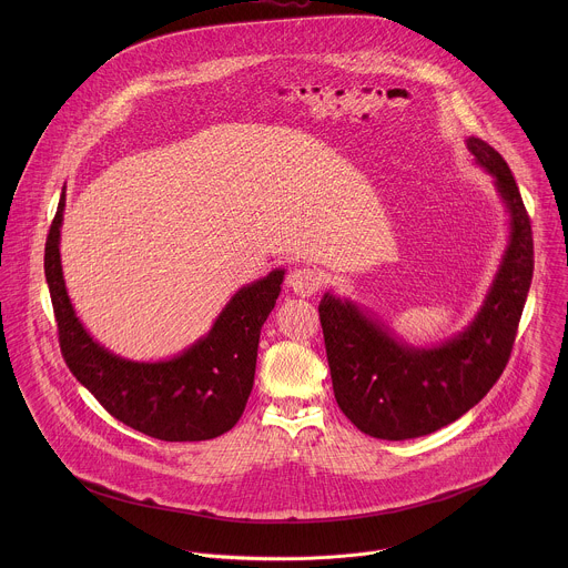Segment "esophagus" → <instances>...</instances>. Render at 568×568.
I'll use <instances>...</instances> for the list:
<instances>
[{"instance_id": "obj_1", "label": "esophagus", "mask_w": 568, "mask_h": 568, "mask_svg": "<svg viewBox=\"0 0 568 568\" xmlns=\"http://www.w3.org/2000/svg\"><path fill=\"white\" fill-rule=\"evenodd\" d=\"M324 284V275L317 268L311 266H302L288 273V286L295 295L300 297H311L315 295Z\"/></svg>"}]
</instances>
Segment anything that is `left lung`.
Instances as JSON below:
<instances>
[{"instance_id":"left-lung-1","label":"left lung","mask_w":568,"mask_h":568,"mask_svg":"<svg viewBox=\"0 0 568 568\" xmlns=\"http://www.w3.org/2000/svg\"><path fill=\"white\" fill-rule=\"evenodd\" d=\"M509 216V236L486 300L459 334L415 347L352 300L320 304L334 398L365 435L403 442L439 430L477 405L503 374L534 275V239L505 160L479 138L466 140Z\"/></svg>"}]
</instances>
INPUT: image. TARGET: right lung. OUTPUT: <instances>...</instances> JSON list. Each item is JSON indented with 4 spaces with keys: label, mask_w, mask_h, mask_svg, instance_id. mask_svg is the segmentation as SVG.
Returning <instances> with one entry per match:
<instances>
[{
    "label": "right lung",
    "mask_w": 568,
    "mask_h": 568,
    "mask_svg": "<svg viewBox=\"0 0 568 568\" xmlns=\"http://www.w3.org/2000/svg\"><path fill=\"white\" fill-rule=\"evenodd\" d=\"M65 192L45 243V280L70 372L122 424L163 442L227 433L253 389L260 329L280 297L284 268L236 291L205 336L168 361H129L100 345L70 302L61 266Z\"/></svg>",
    "instance_id": "add662e5"
}]
</instances>
